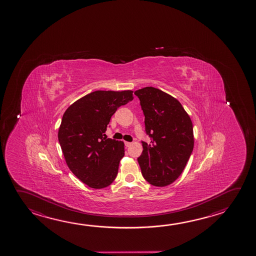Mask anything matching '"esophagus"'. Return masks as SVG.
<instances>
[{
	"instance_id": "esophagus-1",
	"label": "esophagus",
	"mask_w": 256,
	"mask_h": 256,
	"mask_svg": "<svg viewBox=\"0 0 256 256\" xmlns=\"http://www.w3.org/2000/svg\"><path fill=\"white\" fill-rule=\"evenodd\" d=\"M131 144H132L131 142H125V146H126V148H130Z\"/></svg>"
}]
</instances>
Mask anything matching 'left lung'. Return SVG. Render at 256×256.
Segmentation results:
<instances>
[{"instance_id": "1", "label": "left lung", "mask_w": 256, "mask_h": 256, "mask_svg": "<svg viewBox=\"0 0 256 256\" xmlns=\"http://www.w3.org/2000/svg\"><path fill=\"white\" fill-rule=\"evenodd\" d=\"M134 94L151 138L150 144L142 141L143 152L138 158L141 172L154 186H167L182 172L192 152V122L179 100L162 90L144 87Z\"/></svg>"}]
</instances>
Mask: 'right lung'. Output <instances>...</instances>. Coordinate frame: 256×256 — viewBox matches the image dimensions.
<instances>
[{
	"instance_id": "obj_1",
	"label": "right lung",
	"mask_w": 256,
	"mask_h": 256,
	"mask_svg": "<svg viewBox=\"0 0 256 256\" xmlns=\"http://www.w3.org/2000/svg\"><path fill=\"white\" fill-rule=\"evenodd\" d=\"M132 90H96L64 113L58 141L69 169L89 187L102 188L117 177L124 143L104 138L118 108L133 100Z\"/></svg>"
}]
</instances>
